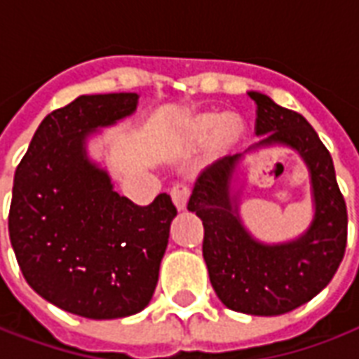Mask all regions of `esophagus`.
<instances>
[{
    "label": "esophagus",
    "mask_w": 359,
    "mask_h": 359,
    "mask_svg": "<svg viewBox=\"0 0 359 359\" xmlns=\"http://www.w3.org/2000/svg\"><path fill=\"white\" fill-rule=\"evenodd\" d=\"M170 196H172V202H174V205L177 208V211H183L185 208H187V200H189L187 185H182V183L174 185L170 191Z\"/></svg>",
    "instance_id": "34e87169"
}]
</instances>
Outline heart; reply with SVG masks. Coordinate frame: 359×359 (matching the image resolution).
I'll return each mask as SVG.
<instances>
[{
    "instance_id": "heart-1",
    "label": "heart",
    "mask_w": 359,
    "mask_h": 359,
    "mask_svg": "<svg viewBox=\"0 0 359 359\" xmlns=\"http://www.w3.org/2000/svg\"><path fill=\"white\" fill-rule=\"evenodd\" d=\"M185 142L200 144L213 138V149L217 155H229L245 138V125L240 116L221 112H202L189 119L183 129Z\"/></svg>"
}]
</instances>
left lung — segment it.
Returning <instances> with one entry per match:
<instances>
[{
    "mask_svg": "<svg viewBox=\"0 0 359 359\" xmlns=\"http://www.w3.org/2000/svg\"><path fill=\"white\" fill-rule=\"evenodd\" d=\"M257 102V149L283 146L307 166L313 219L292 240L266 243L251 234L240 215L241 157L208 166L189 198L187 210L204 224L205 266L213 290L229 309L255 316H277L307 304L333 279L346 247V204L326 146L298 112L275 104L260 91Z\"/></svg>",
    "mask_w": 359,
    "mask_h": 359,
    "instance_id": "8db88e82",
    "label": "left lung"
}]
</instances>
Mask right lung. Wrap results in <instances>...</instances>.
I'll use <instances>...</instances> for the list:
<instances>
[{"mask_svg":"<svg viewBox=\"0 0 359 359\" xmlns=\"http://www.w3.org/2000/svg\"><path fill=\"white\" fill-rule=\"evenodd\" d=\"M136 93L80 95L41 121L16 168L11 245L27 285L73 315L112 320L151 302L176 208L114 191L88 144L136 112Z\"/></svg>","mask_w":359,"mask_h":359,"instance_id":"1","label":"right lung"}]
</instances>
